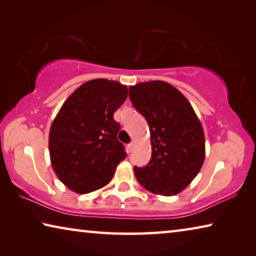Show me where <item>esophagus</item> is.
Returning <instances> with one entry per match:
<instances>
[{"instance_id":"34e87169","label":"esophagus","mask_w":256,"mask_h":256,"mask_svg":"<svg viewBox=\"0 0 256 256\" xmlns=\"http://www.w3.org/2000/svg\"><path fill=\"white\" fill-rule=\"evenodd\" d=\"M133 148H134V144L132 142V144H128V146H126V151H128V152H132V151H133Z\"/></svg>"}]
</instances>
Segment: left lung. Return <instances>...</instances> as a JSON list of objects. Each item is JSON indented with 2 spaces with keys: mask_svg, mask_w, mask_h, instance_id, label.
<instances>
[{
  "mask_svg": "<svg viewBox=\"0 0 256 256\" xmlns=\"http://www.w3.org/2000/svg\"><path fill=\"white\" fill-rule=\"evenodd\" d=\"M128 96L148 122L152 150L146 167H134L138 182L154 194H178L196 178L204 162L200 120L184 94L164 81L131 86Z\"/></svg>",
  "mask_w": 256,
  "mask_h": 256,
  "instance_id": "left-lung-1",
  "label": "left lung"
}]
</instances>
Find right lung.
<instances>
[{
  "mask_svg": "<svg viewBox=\"0 0 256 256\" xmlns=\"http://www.w3.org/2000/svg\"><path fill=\"white\" fill-rule=\"evenodd\" d=\"M126 98V86L94 79L81 84L58 110L50 131V157L56 176L73 192L104 188L126 157L118 140L120 125L112 118Z\"/></svg>",
  "mask_w": 256,
  "mask_h": 256,
  "instance_id": "obj_1",
  "label": "right lung"
}]
</instances>
